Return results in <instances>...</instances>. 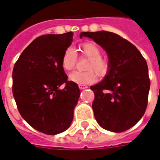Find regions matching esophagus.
Instances as JSON below:
<instances>
[{
	"label": "esophagus",
	"instance_id": "1",
	"mask_svg": "<svg viewBox=\"0 0 160 160\" xmlns=\"http://www.w3.org/2000/svg\"><path fill=\"white\" fill-rule=\"evenodd\" d=\"M79 88H80V89H85V88H88V86L84 85V84H79Z\"/></svg>",
	"mask_w": 160,
	"mask_h": 160
}]
</instances>
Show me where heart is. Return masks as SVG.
Returning <instances> with one entry per match:
<instances>
[{
  "label": "heart",
  "instance_id": "heart-1",
  "mask_svg": "<svg viewBox=\"0 0 160 160\" xmlns=\"http://www.w3.org/2000/svg\"><path fill=\"white\" fill-rule=\"evenodd\" d=\"M79 51L83 57L88 58L85 72H73L69 75V80L73 83L79 84H92L97 80V74L100 76H105L109 70V61L106 58L101 56L102 49L93 42H85L79 46ZM76 53L71 48L66 49L62 56V68L66 71H71L75 68L76 63ZM94 69V72L93 70Z\"/></svg>",
  "mask_w": 160,
  "mask_h": 160
}]
</instances>
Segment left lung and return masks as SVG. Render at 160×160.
Masks as SVG:
<instances>
[{
    "label": "left lung",
    "mask_w": 160,
    "mask_h": 160,
    "mask_svg": "<svg viewBox=\"0 0 160 160\" xmlns=\"http://www.w3.org/2000/svg\"><path fill=\"white\" fill-rule=\"evenodd\" d=\"M80 37L92 39L109 58L107 76L90 87L97 122L115 132L132 128L143 116L148 102L151 81L146 59L132 43L113 32H81Z\"/></svg>",
    "instance_id": "obj_1"
}]
</instances>
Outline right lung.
Masks as SVG:
<instances>
[{
  "label": "right lung",
  "instance_id": "right-lung-1",
  "mask_svg": "<svg viewBox=\"0 0 160 160\" xmlns=\"http://www.w3.org/2000/svg\"><path fill=\"white\" fill-rule=\"evenodd\" d=\"M73 32L43 35L22 51L13 70L12 91L20 115L32 128L48 135L69 128L80 88L62 68ZM62 84L65 87L60 89Z\"/></svg>",
  "mask_w": 160,
  "mask_h": 160
}]
</instances>
